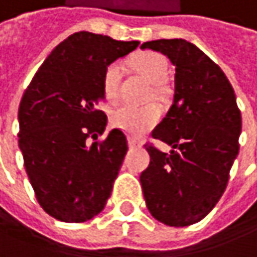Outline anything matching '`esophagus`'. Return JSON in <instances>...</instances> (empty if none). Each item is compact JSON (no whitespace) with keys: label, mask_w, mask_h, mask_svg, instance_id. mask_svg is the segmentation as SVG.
Wrapping results in <instances>:
<instances>
[{"label":"esophagus","mask_w":257,"mask_h":257,"mask_svg":"<svg viewBox=\"0 0 257 257\" xmlns=\"http://www.w3.org/2000/svg\"><path fill=\"white\" fill-rule=\"evenodd\" d=\"M128 145L129 148H135V147H140L141 144L138 143L137 140H134V138H128Z\"/></svg>","instance_id":"obj_1"}]
</instances>
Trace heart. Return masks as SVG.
I'll return each instance as SVG.
<instances>
[{
    "mask_svg": "<svg viewBox=\"0 0 257 257\" xmlns=\"http://www.w3.org/2000/svg\"><path fill=\"white\" fill-rule=\"evenodd\" d=\"M134 71L151 84H161L167 77V61L163 55L156 52H144L134 56L129 61ZM119 81H120V65L110 64L103 74V91L107 101L114 103L119 96ZM160 112L156 106L137 107L125 104L116 109L112 114V122L117 129L125 132L129 137H141L145 132L156 126L159 122Z\"/></svg>",
    "mask_w": 257,
    "mask_h": 257,
    "instance_id": "1",
    "label": "heart"
}]
</instances>
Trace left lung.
<instances>
[{
	"label": "left lung",
	"mask_w": 257,
	"mask_h": 257,
	"mask_svg": "<svg viewBox=\"0 0 257 257\" xmlns=\"http://www.w3.org/2000/svg\"><path fill=\"white\" fill-rule=\"evenodd\" d=\"M141 49L166 55L176 67L173 103L153 131L172 150L147 147L144 198L160 222L185 227L205 218L222 196L238 154L241 114L225 74L193 43L160 39Z\"/></svg>",
	"instance_id": "1"
}]
</instances>
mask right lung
Wrapping results in <instances>:
<instances>
[{"label": "right lung", "mask_w": 257, "mask_h": 257, "mask_svg": "<svg viewBox=\"0 0 257 257\" xmlns=\"http://www.w3.org/2000/svg\"><path fill=\"white\" fill-rule=\"evenodd\" d=\"M140 42L78 32L45 59L19 107V145L40 206L64 222H84L104 208L128 151L126 137L107 117L103 74Z\"/></svg>", "instance_id": "add662e5"}]
</instances>
